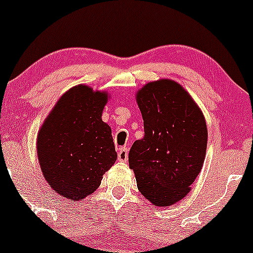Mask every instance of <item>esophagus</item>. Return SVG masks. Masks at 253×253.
<instances>
[{
	"mask_svg": "<svg viewBox=\"0 0 253 253\" xmlns=\"http://www.w3.org/2000/svg\"><path fill=\"white\" fill-rule=\"evenodd\" d=\"M117 159L121 163L127 162V159H128V150H127V148H120L119 153H117Z\"/></svg>",
	"mask_w": 253,
	"mask_h": 253,
	"instance_id": "esophagus-1",
	"label": "esophagus"
}]
</instances>
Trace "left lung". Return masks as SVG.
<instances>
[{
	"label": "left lung",
	"mask_w": 253,
	"mask_h": 253,
	"mask_svg": "<svg viewBox=\"0 0 253 253\" xmlns=\"http://www.w3.org/2000/svg\"><path fill=\"white\" fill-rule=\"evenodd\" d=\"M136 100L144 137L131 147L129 168L139 192L153 206H172L187 196L202 170L208 142L205 115L172 79L144 84Z\"/></svg>",
	"instance_id": "8db88e82"
}]
</instances>
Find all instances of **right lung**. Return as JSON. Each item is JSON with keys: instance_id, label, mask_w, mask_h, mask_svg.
I'll return each instance as SVG.
<instances>
[{"instance_id": "right-lung-1", "label": "right lung", "mask_w": 253, "mask_h": 253, "mask_svg": "<svg viewBox=\"0 0 253 253\" xmlns=\"http://www.w3.org/2000/svg\"><path fill=\"white\" fill-rule=\"evenodd\" d=\"M110 94L78 84L63 93L38 132L42 176L68 201H81L100 186L115 164L111 127L101 120Z\"/></svg>"}]
</instances>
